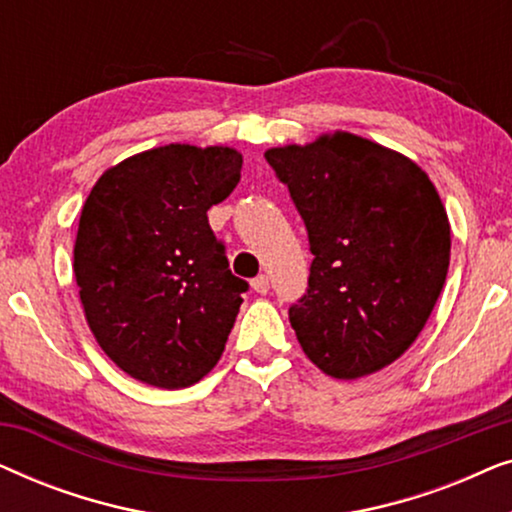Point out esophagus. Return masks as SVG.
<instances>
[{"mask_svg": "<svg viewBox=\"0 0 512 512\" xmlns=\"http://www.w3.org/2000/svg\"><path fill=\"white\" fill-rule=\"evenodd\" d=\"M251 289H254L256 293H268L270 291L268 275H258V277L251 279Z\"/></svg>", "mask_w": 512, "mask_h": 512, "instance_id": "esophagus-1", "label": "esophagus"}]
</instances>
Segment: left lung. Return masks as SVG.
<instances>
[{"mask_svg":"<svg viewBox=\"0 0 512 512\" xmlns=\"http://www.w3.org/2000/svg\"><path fill=\"white\" fill-rule=\"evenodd\" d=\"M305 221L312 265L289 307L314 366L354 380L394 363L422 333L450 268V221L422 167L335 132L265 151Z\"/></svg>","mask_w":512,"mask_h":512,"instance_id":"obj_1","label":"left lung"}]
</instances>
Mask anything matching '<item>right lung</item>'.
Here are the masks:
<instances>
[{
  "label": "right lung",
  "instance_id": "right-lung-1",
  "mask_svg": "<svg viewBox=\"0 0 512 512\" xmlns=\"http://www.w3.org/2000/svg\"><path fill=\"white\" fill-rule=\"evenodd\" d=\"M230 146L167 144L97 179L81 209L74 277L104 354L139 382L191 387L221 359L249 289L207 209L240 181Z\"/></svg>",
  "mask_w": 512,
  "mask_h": 512
}]
</instances>
